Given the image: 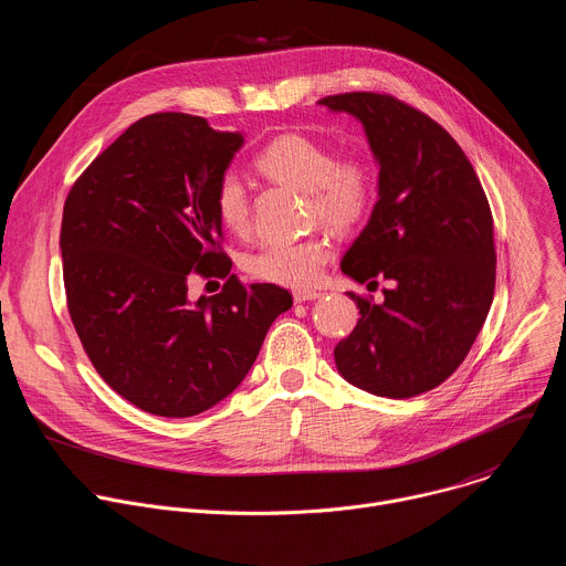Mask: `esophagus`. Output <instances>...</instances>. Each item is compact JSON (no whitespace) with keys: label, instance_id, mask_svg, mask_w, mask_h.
Returning a JSON list of instances; mask_svg holds the SVG:
<instances>
[{"label":"esophagus","instance_id":"obj_1","mask_svg":"<svg viewBox=\"0 0 566 566\" xmlns=\"http://www.w3.org/2000/svg\"><path fill=\"white\" fill-rule=\"evenodd\" d=\"M322 293L315 291V289H297L293 291V300L295 304H302V302H308V300H317Z\"/></svg>","mask_w":566,"mask_h":566}]
</instances>
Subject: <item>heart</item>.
Here are the masks:
<instances>
[{"instance_id": "1", "label": "heart", "mask_w": 566, "mask_h": 566, "mask_svg": "<svg viewBox=\"0 0 566 566\" xmlns=\"http://www.w3.org/2000/svg\"><path fill=\"white\" fill-rule=\"evenodd\" d=\"M255 166L273 181L304 191L308 213L337 231L357 227L373 205L375 175L361 155L335 157L326 144L300 133L277 135L258 153ZM213 209L227 231L235 235L249 231L251 198L235 172H224L218 179ZM331 258V240L326 235H311L271 242L249 255L244 269L255 280L302 289L319 280Z\"/></svg>"}]
</instances>
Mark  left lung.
<instances>
[{
  "label": "left lung",
  "instance_id": "left-lung-1",
  "mask_svg": "<svg viewBox=\"0 0 566 566\" xmlns=\"http://www.w3.org/2000/svg\"><path fill=\"white\" fill-rule=\"evenodd\" d=\"M319 104L357 117L380 164L378 202L339 266L359 284L394 282L380 304L348 293L359 319L335 346V366L361 391L413 398L464 361L489 315L495 247L484 188L458 142L418 108L380 93Z\"/></svg>",
  "mask_w": 566,
  "mask_h": 566
}]
</instances>
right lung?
<instances>
[{"mask_svg": "<svg viewBox=\"0 0 566 566\" xmlns=\"http://www.w3.org/2000/svg\"><path fill=\"white\" fill-rule=\"evenodd\" d=\"M242 144V133L213 130L198 115H146L91 161L64 202L73 326L102 380L146 413L191 418L216 407L293 306L286 289L229 275L213 193ZM193 274L230 280L191 303Z\"/></svg>", "mask_w": 566, "mask_h": 566, "instance_id": "add662e5", "label": "right lung"}]
</instances>
